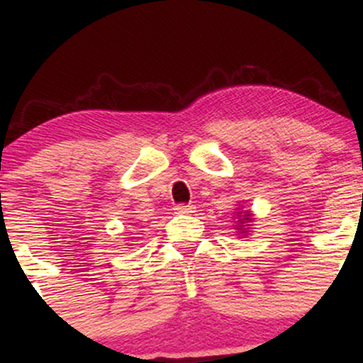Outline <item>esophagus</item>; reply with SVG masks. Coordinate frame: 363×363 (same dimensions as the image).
<instances>
[{"mask_svg": "<svg viewBox=\"0 0 363 363\" xmlns=\"http://www.w3.org/2000/svg\"><path fill=\"white\" fill-rule=\"evenodd\" d=\"M176 213H181V215L194 213V206L193 205H177L176 206Z\"/></svg>", "mask_w": 363, "mask_h": 363, "instance_id": "1", "label": "esophagus"}]
</instances>
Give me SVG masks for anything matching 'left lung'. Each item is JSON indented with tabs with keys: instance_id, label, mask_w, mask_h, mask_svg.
Returning a JSON list of instances; mask_svg holds the SVG:
<instances>
[{
	"instance_id": "obj_1",
	"label": "left lung",
	"mask_w": 363,
	"mask_h": 363,
	"mask_svg": "<svg viewBox=\"0 0 363 363\" xmlns=\"http://www.w3.org/2000/svg\"><path fill=\"white\" fill-rule=\"evenodd\" d=\"M242 206L237 208L235 211V225L234 228L237 230V235L240 237V239H245L249 234H251V225L254 223V215L251 210H240Z\"/></svg>"
}]
</instances>
